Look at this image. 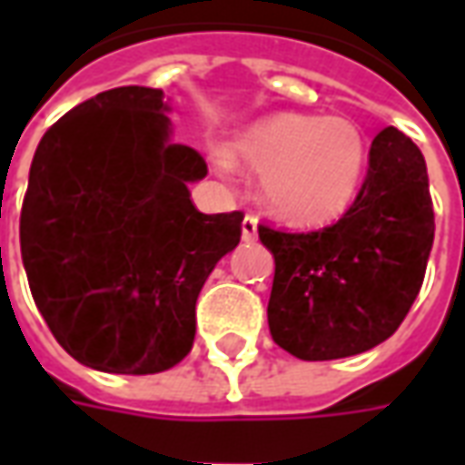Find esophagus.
<instances>
[{
  "instance_id": "1",
  "label": "esophagus",
  "mask_w": 465,
  "mask_h": 465,
  "mask_svg": "<svg viewBox=\"0 0 465 465\" xmlns=\"http://www.w3.org/2000/svg\"><path fill=\"white\" fill-rule=\"evenodd\" d=\"M256 229H259V222L253 216H246L242 222V239L243 242H253L256 239Z\"/></svg>"
}]
</instances>
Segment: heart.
Returning a JSON list of instances; mask_svg holds the SVG:
<instances>
[{"label":"heart","mask_w":465,"mask_h":465,"mask_svg":"<svg viewBox=\"0 0 465 465\" xmlns=\"http://www.w3.org/2000/svg\"><path fill=\"white\" fill-rule=\"evenodd\" d=\"M223 172L233 163L262 173V202L279 222L316 229L339 219L359 193L366 169V136L346 116L283 114L246 126L216 149Z\"/></svg>","instance_id":"b5f03b06"}]
</instances>
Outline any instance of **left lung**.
<instances>
[{
  "label": "left lung",
  "mask_w": 465,
  "mask_h": 465,
  "mask_svg": "<svg viewBox=\"0 0 465 465\" xmlns=\"http://www.w3.org/2000/svg\"><path fill=\"white\" fill-rule=\"evenodd\" d=\"M433 232L426 159L386 126L371 142L356 202L333 226L312 233L259 226L276 263L273 341L302 361L346 359L386 341L419 296Z\"/></svg>",
  "instance_id": "left-lung-1"
}]
</instances>
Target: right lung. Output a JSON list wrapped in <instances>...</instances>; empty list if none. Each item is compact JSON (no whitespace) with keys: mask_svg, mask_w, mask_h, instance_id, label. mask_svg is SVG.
I'll return each mask as SVG.
<instances>
[{"mask_svg":"<svg viewBox=\"0 0 465 465\" xmlns=\"http://www.w3.org/2000/svg\"><path fill=\"white\" fill-rule=\"evenodd\" d=\"M162 89L86 99L42 136L19 243L62 349L89 369L146 376L192 351L196 299L242 239V212H196L206 163L172 139Z\"/></svg>","mask_w":465,"mask_h":465,"instance_id":"right-lung-1","label":"right lung"}]
</instances>
